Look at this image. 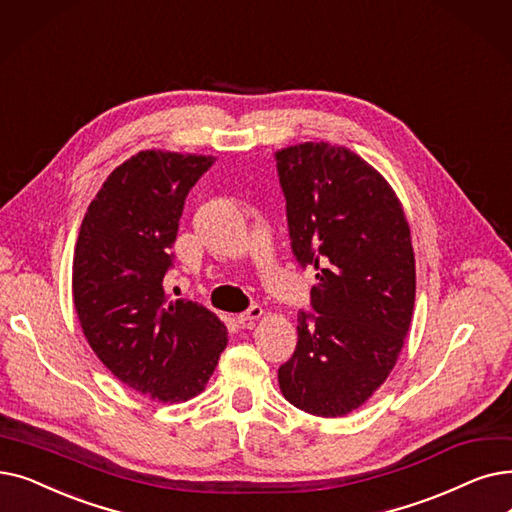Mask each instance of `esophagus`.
I'll list each match as a JSON object with an SVG mask.
<instances>
[{
  "mask_svg": "<svg viewBox=\"0 0 512 512\" xmlns=\"http://www.w3.org/2000/svg\"><path fill=\"white\" fill-rule=\"evenodd\" d=\"M263 316V309L259 305H253L249 307L247 311H242V314H238V324L242 326H251L255 320H259Z\"/></svg>",
  "mask_w": 512,
  "mask_h": 512,
  "instance_id": "34e87169",
  "label": "esophagus"
}]
</instances>
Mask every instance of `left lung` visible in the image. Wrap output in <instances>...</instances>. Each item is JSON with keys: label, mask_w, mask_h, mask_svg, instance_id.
<instances>
[{"label": "left lung", "mask_w": 512, "mask_h": 512, "mask_svg": "<svg viewBox=\"0 0 512 512\" xmlns=\"http://www.w3.org/2000/svg\"><path fill=\"white\" fill-rule=\"evenodd\" d=\"M276 167L293 253L318 278L316 314H299L280 391L303 412L345 416L387 381L404 347L416 293L410 226L385 177L349 148L288 146Z\"/></svg>", "instance_id": "8db88e82"}]
</instances>
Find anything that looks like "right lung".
Instances as JSON below:
<instances>
[{"instance_id": "right-lung-1", "label": "right lung", "mask_w": 512, "mask_h": 512, "mask_svg": "<svg viewBox=\"0 0 512 512\" xmlns=\"http://www.w3.org/2000/svg\"><path fill=\"white\" fill-rule=\"evenodd\" d=\"M213 161L138 152L106 177L75 244L73 301L87 343L121 383L165 404L201 393L228 343L213 311L171 301L163 286L186 196Z\"/></svg>"}]
</instances>
